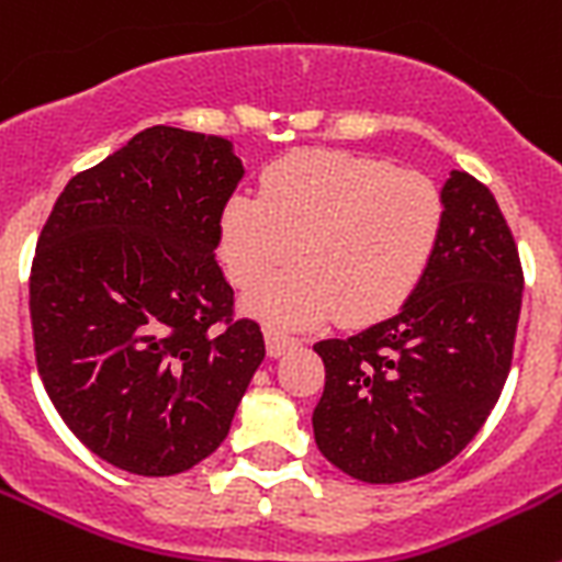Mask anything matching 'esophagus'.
I'll list each match as a JSON object with an SVG mask.
<instances>
[{
  "instance_id": "esophagus-1",
  "label": "esophagus",
  "mask_w": 562,
  "mask_h": 562,
  "mask_svg": "<svg viewBox=\"0 0 562 562\" xmlns=\"http://www.w3.org/2000/svg\"><path fill=\"white\" fill-rule=\"evenodd\" d=\"M265 340H267V351H270V357H281L284 355V351H290V349H295L297 342V337H292V335H286L284 329H276V326H267L265 329Z\"/></svg>"
}]
</instances>
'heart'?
<instances>
[{
    "label": "heart",
    "instance_id": "heart-1",
    "mask_svg": "<svg viewBox=\"0 0 562 562\" xmlns=\"http://www.w3.org/2000/svg\"><path fill=\"white\" fill-rule=\"evenodd\" d=\"M445 193L422 173L366 154L304 148L261 173L258 196L233 193L216 222V252L238 290L267 278L245 310L278 326L337 315L369 326L394 315L428 276L445 236Z\"/></svg>",
    "mask_w": 562,
    "mask_h": 562
}]
</instances>
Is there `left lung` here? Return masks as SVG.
<instances>
[{
	"label": "left lung",
	"instance_id": "8db88e82",
	"mask_svg": "<svg viewBox=\"0 0 562 562\" xmlns=\"http://www.w3.org/2000/svg\"><path fill=\"white\" fill-rule=\"evenodd\" d=\"M445 236L389 321L315 342L326 366L312 414L321 453L357 481L419 479L473 441L513 366L524 270L490 188L450 171Z\"/></svg>",
	"mask_w": 562,
	"mask_h": 562
}]
</instances>
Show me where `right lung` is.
I'll list each match as a JSON object with an SVG mask.
<instances>
[{
  "mask_svg": "<svg viewBox=\"0 0 562 562\" xmlns=\"http://www.w3.org/2000/svg\"><path fill=\"white\" fill-rule=\"evenodd\" d=\"M241 177L225 137L151 126L76 173L38 236V374L67 428L126 473L207 459L265 360L213 256Z\"/></svg>",
  "mask_w": 562,
  "mask_h": 562,
  "instance_id": "right-lung-1",
  "label": "right lung"
}]
</instances>
